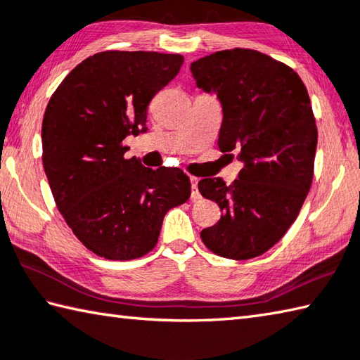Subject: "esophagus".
<instances>
[{
    "label": "esophagus",
    "instance_id": "34e87169",
    "mask_svg": "<svg viewBox=\"0 0 360 360\" xmlns=\"http://www.w3.org/2000/svg\"><path fill=\"white\" fill-rule=\"evenodd\" d=\"M189 181H191V199L193 200L200 199V193H199V189H198L199 180L195 179V177H191V179H189Z\"/></svg>",
    "mask_w": 360,
    "mask_h": 360
}]
</instances>
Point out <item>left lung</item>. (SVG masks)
<instances>
[{"instance_id":"left-lung-1","label":"left lung","mask_w":360,"mask_h":360,"mask_svg":"<svg viewBox=\"0 0 360 360\" xmlns=\"http://www.w3.org/2000/svg\"><path fill=\"white\" fill-rule=\"evenodd\" d=\"M191 72L222 105L219 150L238 152L244 165L229 186L222 179L199 181L200 194L222 212L200 238L216 255L254 259L287 233L314 179L318 131L307 89L291 67L248 49L200 58Z\"/></svg>"}]
</instances>
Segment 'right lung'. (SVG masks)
Segmentation results:
<instances>
[{
  "label": "right lung",
  "mask_w": 360,
  "mask_h": 360,
  "mask_svg": "<svg viewBox=\"0 0 360 360\" xmlns=\"http://www.w3.org/2000/svg\"><path fill=\"white\" fill-rule=\"evenodd\" d=\"M181 64V54L101 51L75 67L46 105L42 161L54 202L98 257L150 252L165 214L191 195L181 169L144 167L125 158L124 146L128 134L147 131L148 103Z\"/></svg>",
  "instance_id": "1"
}]
</instances>
